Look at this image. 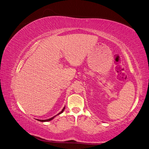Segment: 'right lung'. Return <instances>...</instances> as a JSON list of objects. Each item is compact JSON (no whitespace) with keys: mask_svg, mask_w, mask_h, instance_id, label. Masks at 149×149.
Instances as JSON below:
<instances>
[{"mask_svg":"<svg viewBox=\"0 0 149 149\" xmlns=\"http://www.w3.org/2000/svg\"><path fill=\"white\" fill-rule=\"evenodd\" d=\"M65 107L63 108V109L62 110V111L61 112H59L57 115H56V116H54L53 117H52V118H49V119H46V120H40V119H37L38 121H40V122H49V121H50V120H52V119H54V117H56L57 116H58V115H59V114H61V113H62L63 112V110H64V109H65Z\"/></svg>","mask_w":149,"mask_h":149,"instance_id":"add662e5","label":"right lung"}]
</instances>
